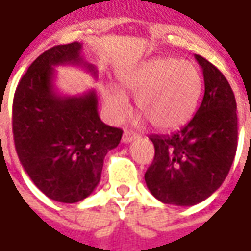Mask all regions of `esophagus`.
Returning <instances> with one entry per match:
<instances>
[{
    "label": "esophagus",
    "instance_id": "1",
    "mask_svg": "<svg viewBox=\"0 0 251 251\" xmlns=\"http://www.w3.org/2000/svg\"><path fill=\"white\" fill-rule=\"evenodd\" d=\"M140 135L138 134H135V132H132V131H126L124 134H123V138H121V141L124 142V144H128V142H131V141L137 140Z\"/></svg>",
    "mask_w": 251,
    "mask_h": 251
}]
</instances>
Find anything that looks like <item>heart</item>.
I'll use <instances>...</instances> for the list:
<instances>
[{"mask_svg":"<svg viewBox=\"0 0 251 251\" xmlns=\"http://www.w3.org/2000/svg\"><path fill=\"white\" fill-rule=\"evenodd\" d=\"M120 86H106L101 96L113 119L127 114L135 98V109L156 130H175L186 124L197 109L202 92V76L190 61L158 57L138 64L120 75Z\"/></svg>","mask_w":251,"mask_h":251,"instance_id":"b5f03b06","label":"heart"}]
</instances>
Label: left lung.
I'll return each instance as SVG.
<instances>
[{
    "label": "left lung",
    "instance_id": "8db88e82",
    "mask_svg": "<svg viewBox=\"0 0 251 251\" xmlns=\"http://www.w3.org/2000/svg\"><path fill=\"white\" fill-rule=\"evenodd\" d=\"M205 92L194 117L172 135H151L155 156L145 181L163 204L190 207L207 200L226 178L237 148L235 95L214 64L196 54Z\"/></svg>",
    "mask_w": 251,
    "mask_h": 251
}]
</instances>
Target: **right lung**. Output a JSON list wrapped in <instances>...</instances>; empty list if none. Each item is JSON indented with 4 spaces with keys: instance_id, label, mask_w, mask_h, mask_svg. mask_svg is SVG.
Returning a JSON list of instances; mask_svg holds the SVG:
<instances>
[{
    "instance_id": "1",
    "label": "right lung",
    "mask_w": 251,
    "mask_h": 251,
    "mask_svg": "<svg viewBox=\"0 0 251 251\" xmlns=\"http://www.w3.org/2000/svg\"><path fill=\"white\" fill-rule=\"evenodd\" d=\"M82 44H60L40 54L16 86L12 132L16 153L34 186L49 198L74 204L91 196L100 181L106 153L120 144L123 130L98 114L95 91L60 96L54 67L83 65Z\"/></svg>"
}]
</instances>
